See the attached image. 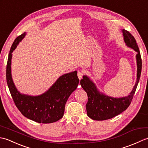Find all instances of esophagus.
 <instances>
[{
    "label": "esophagus",
    "instance_id": "obj_1",
    "mask_svg": "<svg viewBox=\"0 0 148 148\" xmlns=\"http://www.w3.org/2000/svg\"><path fill=\"white\" fill-rule=\"evenodd\" d=\"M84 71L83 70H80L77 72V76L79 77V79H82V77L84 75Z\"/></svg>",
    "mask_w": 148,
    "mask_h": 148
}]
</instances>
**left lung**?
<instances>
[{
    "label": "left lung",
    "mask_w": 148,
    "mask_h": 148,
    "mask_svg": "<svg viewBox=\"0 0 148 148\" xmlns=\"http://www.w3.org/2000/svg\"><path fill=\"white\" fill-rule=\"evenodd\" d=\"M124 41L128 47L137 52V81L130 95L121 98H113L100 93L92 80L87 76H83L80 84L87 93L88 102L86 105L87 115L93 120L102 121L111 119L125 111L130 106L136 92L142 69V60L136 40L128 31L123 29Z\"/></svg>",
    "instance_id": "1"
}]
</instances>
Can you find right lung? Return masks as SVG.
Wrapping results in <instances>:
<instances>
[{"label":"right lung","instance_id":"1","mask_svg":"<svg viewBox=\"0 0 148 148\" xmlns=\"http://www.w3.org/2000/svg\"><path fill=\"white\" fill-rule=\"evenodd\" d=\"M25 35L24 32L14 40L8 56L6 80L12 98L21 114L31 120L40 123L57 121L64 116L66 102L79 84L77 72L62 75L47 92L40 95L30 96L20 93L12 81L11 65L12 53Z\"/></svg>","mask_w":148,"mask_h":148}]
</instances>
